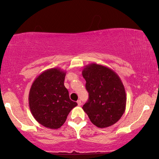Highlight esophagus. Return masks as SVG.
<instances>
[{"instance_id":"1","label":"esophagus","mask_w":159,"mask_h":159,"mask_svg":"<svg viewBox=\"0 0 159 159\" xmlns=\"http://www.w3.org/2000/svg\"><path fill=\"white\" fill-rule=\"evenodd\" d=\"M77 104H78V106H81L82 105V103H81V101H80V100H78V101H77Z\"/></svg>"}]
</instances>
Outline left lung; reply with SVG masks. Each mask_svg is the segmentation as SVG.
<instances>
[{
  "instance_id": "obj_1",
  "label": "left lung",
  "mask_w": 159,
  "mask_h": 159,
  "mask_svg": "<svg viewBox=\"0 0 159 159\" xmlns=\"http://www.w3.org/2000/svg\"><path fill=\"white\" fill-rule=\"evenodd\" d=\"M89 93L82 109L93 125L106 128L116 123L125 111V89L118 75L111 69L95 63L82 70Z\"/></svg>"
}]
</instances>
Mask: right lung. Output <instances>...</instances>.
<instances>
[{"instance_id": "obj_1", "label": "right lung", "mask_w": 159, "mask_h": 159, "mask_svg": "<svg viewBox=\"0 0 159 159\" xmlns=\"http://www.w3.org/2000/svg\"><path fill=\"white\" fill-rule=\"evenodd\" d=\"M66 71L59 68L47 69L34 80L29 93L32 116L40 125L58 129L64 125L71 110L77 106L71 101L64 86Z\"/></svg>"}]
</instances>
